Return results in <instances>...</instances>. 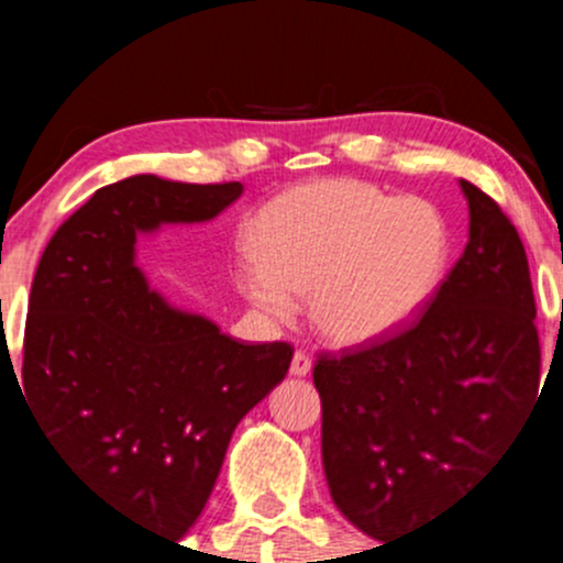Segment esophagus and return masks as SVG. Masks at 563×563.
<instances>
[{"label":"esophagus","instance_id":"1","mask_svg":"<svg viewBox=\"0 0 563 563\" xmlns=\"http://www.w3.org/2000/svg\"><path fill=\"white\" fill-rule=\"evenodd\" d=\"M310 367H313L310 356L305 354V351H297V354H294V360H291V376H297V378L308 376Z\"/></svg>","mask_w":563,"mask_h":563}]
</instances>
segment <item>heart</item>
Segmentation results:
<instances>
[{
    "mask_svg": "<svg viewBox=\"0 0 563 563\" xmlns=\"http://www.w3.org/2000/svg\"><path fill=\"white\" fill-rule=\"evenodd\" d=\"M255 264L240 291L258 313L286 321L310 294L327 340L362 345L397 332L444 275L446 225L433 203L389 196L360 179H318L272 198L250 229Z\"/></svg>",
    "mask_w": 563,
    "mask_h": 563,
    "instance_id": "heart-1",
    "label": "heart"
}]
</instances>
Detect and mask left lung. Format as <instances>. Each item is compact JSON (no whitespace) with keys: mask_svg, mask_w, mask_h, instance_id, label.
I'll use <instances>...</instances> for the list:
<instances>
[{"mask_svg":"<svg viewBox=\"0 0 563 563\" xmlns=\"http://www.w3.org/2000/svg\"><path fill=\"white\" fill-rule=\"evenodd\" d=\"M468 245L402 332L316 362L321 457L345 520L387 544L446 512L501 457L539 389L526 247L460 179Z\"/></svg>","mask_w":563,"mask_h":563,"instance_id":"left-lung-1","label":"left lung"}]
</instances>
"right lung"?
<instances>
[{
  "label": "right lung",
  "mask_w": 563,
  "mask_h": 563,
  "mask_svg": "<svg viewBox=\"0 0 563 563\" xmlns=\"http://www.w3.org/2000/svg\"><path fill=\"white\" fill-rule=\"evenodd\" d=\"M242 190L155 174L100 187L51 236L32 280L15 384L59 463L166 539L196 523L231 433L286 378L294 349L240 343L174 308L135 264V240L207 223Z\"/></svg>",
  "instance_id": "1"
}]
</instances>
